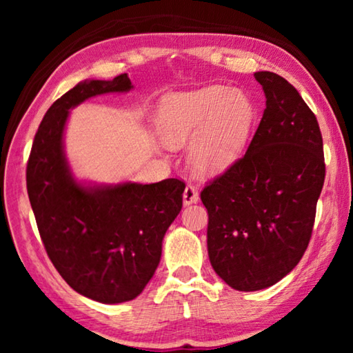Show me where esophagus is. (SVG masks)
<instances>
[{
	"label": "esophagus",
	"mask_w": 353,
	"mask_h": 353,
	"mask_svg": "<svg viewBox=\"0 0 353 353\" xmlns=\"http://www.w3.org/2000/svg\"><path fill=\"white\" fill-rule=\"evenodd\" d=\"M198 199H199V193L194 185H187L183 190V205L194 204V202H198Z\"/></svg>",
	"instance_id": "34e87169"
}]
</instances>
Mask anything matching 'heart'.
<instances>
[{"label": "heart", "instance_id": "1", "mask_svg": "<svg viewBox=\"0 0 353 353\" xmlns=\"http://www.w3.org/2000/svg\"><path fill=\"white\" fill-rule=\"evenodd\" d=\"M255 121L254 99L224 85L170 94L157 112V128L166 145L182 146L191 140L190 162L202 174H219L236 163Z\"/></svg>", "mask_w": 353, "mask_h": 353}]
</instances>
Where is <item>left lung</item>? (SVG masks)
<instances>
[{
    "instance_id": "8db88e82",
    "label": "left lung",
    "mask_w": 353,
    "mask_h": 353,
    "mask_svg": "<svg viewBox=\"0 0 353 353\" xmlns=\"http://www.w3.org/2000/svg\"><path fill=\"white\" fill-rule=\"evenodd\" d=\"M266 109L246 154L201 191L214 272L238 291L272 286L301 261L325 177L314 113L282 76L259 71Z\"/></svg>"
}]
</instances>
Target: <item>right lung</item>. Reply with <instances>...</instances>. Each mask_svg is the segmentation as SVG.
Segmentation results:
<instances>
[{
    "label": "right lung",
    "instance_id": "right-lung-1",
    "mask_svg": "<svg viewBox=\"0 0 353 353\" xmlns=\"http://www.w3.org/2000/svg\"><path fill=\"white\" fill-rule=\"evenodd\" d=\"M130 88L126 73L77 83L45 113L26 168L29 202L48 256L71 288L101 303L132 301L145 290L185 190L179 179L83 185L71 172L63 151L70 109Z\"/></svg>",
    "mask_w": 353,
    "mask_h": 353
}]
</instances>
